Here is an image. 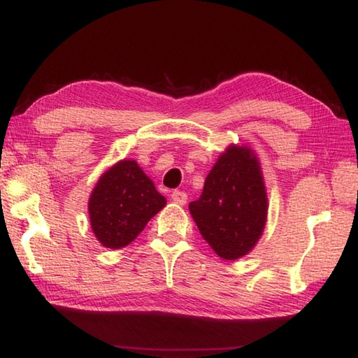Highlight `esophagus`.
I'll list each match as a JSON object with an SVG mask.
<instances>
[{
  "mask_svg": "<svg viewBox=\"0 0 358 358\" xmlns=\"http://www.w3.org/2000/svg\"><path fill=\"white\" fill-rule=\"evenodd\" d=\"M172 201L178 205H185L187 202V194L185 191H173L171 194Z\"/></svg>",
  "mask_w": 358,
  "mask_h": 358,
  "instance_id": "obj_1",
  "label": "esophagus"
}]
</instances>
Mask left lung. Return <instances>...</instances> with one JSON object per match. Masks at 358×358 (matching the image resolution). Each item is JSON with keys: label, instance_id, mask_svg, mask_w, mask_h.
<instances>
[{"label": "left lung", "instance_id": "1", "mask_svg": "<svg viewBox=\"0 0 358 358\" xmlns=\"http://www.w3.org/2000/svg\"><path fill=\"white\" fill-rule=\"evenodd\" d=\"M203 240L224 260L246 256L262 237L268 197L259 157L248 145H229L189 203Z\"/></svg>", "mask_w": 358, "mask_h": 358}]
</instances>
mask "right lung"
Here are the masks:
<instances>
[{"label":"right lung","instance_id":"obj_1","mask_svg":"<svg viewBox=\"0 0 358 358\" xmlns=\"http://www.w3.org/2000/svg\"><path fill=\"white\" fill-rule=\"evenodd\" d=\"M166 203V197L134 159H121L93 187L88 201L90 224L102 246L121 250L137 238Z\"/></svg>","mask_w":358,"mask_h":358}]
</instances>
